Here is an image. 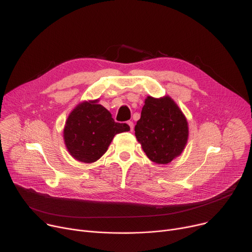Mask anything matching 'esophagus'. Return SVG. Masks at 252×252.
<instances>
[{
  "instance_id": "esophagus-1",
  "label": "esophagus",
  "mask_w": 252,
  "mask_h": 252,
  "mask_svg": "<svg viewBox=\"0 0 252 252\" xmlns=\"http://www.w3.org/2000/svg\"><path fill=\"white\" fill-rule=\"evenodd\" d=\"M126 124L128 125L130 131H133V129H134V123H133V122H130V121H128Z\"/></svg>"
}]
</instances>
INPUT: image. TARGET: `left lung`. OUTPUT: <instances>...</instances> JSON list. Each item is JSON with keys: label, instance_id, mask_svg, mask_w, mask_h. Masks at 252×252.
<instances>
[{"label": "left lung", "instance_id": "left-lung-1", "mask_svg": "<svg viewBox=\"0 0 252 252\" xmlns=\"http://www.w3.org/2000/svg\"><path fill=\"white\" fill-rule=\"evenodd\" d=\"M135 135L151 161L167 164L186 146L188 123L170 97L156 99L149 96L135 126Z\"/></svg>", "mask_w": 252, "mask_h": 252}]
</instances>
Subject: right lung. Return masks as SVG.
<instances>
[{"label": "right lung", "instance_id": "add662e5", "mask_svg": "<svg viewBox=\"0 0 252 252\" xmlns=\"http://www.w3.org/2000/svg\"><path fill=\"white\" fill-rule=\"evenodd\" d=\"M98 100L78 104L66 121L63 137L74 159L92 163L107 151L116 134L129 130L126 124L115 123Z\"/></svg>", "mask_w": 252, "mask_h": 252}]
</instances>
